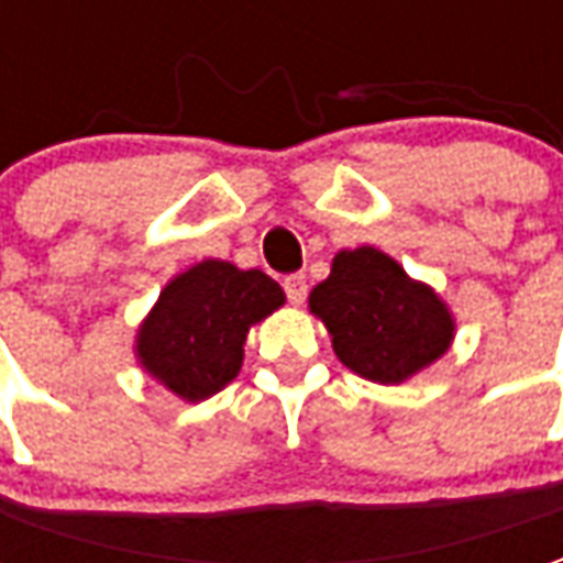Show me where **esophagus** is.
Returning <instances> with one entry per match:
<instances>
[{
  "mask_svg": "<svg viewBox=\"0 0 563 563\" xmlns=\"http://www.w3.org/2000/svg\"><path fill=\"white\" fill-rule=\"evenodd\" d=\"M283 289H286V298H289L295 307L305 305L307 277H305V274H292V277H286V280H283Z\"/></svg>",
  "mask_w": 563,
  "mask_h": 563,
  "instance_id": "1",
  "label": "esophagus"
}]
</instances>
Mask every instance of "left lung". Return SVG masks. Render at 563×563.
Masks as SVG:
<instances>
[{"label":"left lung","instance_id":"obj_1","mask_svg":"<svg viewBox=\"0 0 563 563\" xmlns=\"http://www.w3.org/2000/svg\"><path fill=\"white\" fill-rule=\"evenodd\" d=\"M310 313L329 329L343 365L379 386L413 379L455 341L446 301L377 246L331 258V274L310 292Z\"/></svg>","mask_w":563,"mask_h":563}]
</instances>
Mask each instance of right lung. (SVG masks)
I'll use <instances>...</instances> for the list:
<instances>
[{"label":"right lung","instance_id":"right-lung-1","mask_svg":"<svg viewBox=\"0 0 563 563\" xmlns=\"http://www.w3.org/2000/svg\"><path fill=\"white\" fill-rule=\"evenodd\" d=\"M286 305L265 271L205 258L180 271L141 319L135 358L180 401H208L244 365L246 334Z\"/></svg>","mask_w":563,"mask_h":563}]
</instances>
